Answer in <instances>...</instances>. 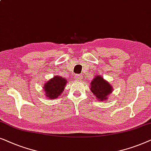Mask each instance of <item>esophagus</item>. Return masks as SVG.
<instances>
[{"instance_id": "esophagus-1", "label": "esophagus", "mask_w": 151, "mask_h": 151, "mask_svg": "<svg viewBox=\"0 0 151 151\" xmlns=\"http://www.w3.org/2000/svg\"><path fill=\"white\" fill-rule=\"evenodd\" d=\"M74 79H75L76 81H81V79H83V78H82V76L81 74H76V75L74 76Z\"/></svg>"}]
</instances>
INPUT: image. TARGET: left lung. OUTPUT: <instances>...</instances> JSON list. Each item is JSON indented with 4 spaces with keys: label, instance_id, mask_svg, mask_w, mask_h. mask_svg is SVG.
Wrapping results in <instances>:
<instances>
[{
    "label": "left lung",
    "instance_id": "obj_1",
    "mask_svg": "<svg viewBox=\"0 0 151 151\" xmlns=\"http://www.w3.org/2000/svg\"><path fill=\"white\" fill-rule=\"evenodd\" d=\"M90 89L98 101H107L108 96L113 91L112 86L101 75H96L90 83Z\"/></svg>",
    "mask_w": 151,
    "mask_h": 151
}]
</instances>
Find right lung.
I'll return each instance as SVG.
<instances>
[{
  "instance_id": "1",
  "label": "right lung",
  "mask_w": 151,
  "mask_h": 151,
  "mask_svg": "<svg viewBox=\"0 0 151 151\" xmlns=\"http://www.w3.org/2000/svg\"><path fill=\"white\" fill-rule=\"evenodd\" d=\"M68 81L67 79L61 76H54L53 78L45 82L43 89L45 96L49 99H55L63 93Z\"/></svg>"
}]
</instances>
